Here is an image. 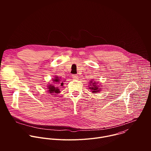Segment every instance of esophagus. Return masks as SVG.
Instances as JSON below:
<instances>
[{
  "label": "esophagus",
  "mask_w": 151,
  "mask_h": 151,
  "mask_svg": "<svg viewBox=\"0 0 151 151\" xmlns=\"http://www.w3.org/2000/svg\"><path fill=\"white\" fill-rule=\"evenodd\" d=\"M72 78L75 79H78L79 77H78V75H72Z\"/></svg>",
  "instance_id": "34e87169"
}]
</instances>
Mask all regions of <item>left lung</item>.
<instances>
[{
  "mask_svg": "<svg viewBox=\"0 0 151 151\" xmlns=\"http://www.w3.org/2000/svg\"><path fill=\"white\" fill-rule=\"evenodd\" d=\"M90 81V82H91ZM92 83V85H91V83ZM90 85H91V87H90V89H91V90H92V93H97V92H99V90H98L99 89V87L97 85H96V82H91V84Z\"/></svg>",
  "mask_w": 151,
  "mask_h": 151,
  "instance_id": "obj_1",
  "label": "left lung"
}]
</instances>
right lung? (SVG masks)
Returning <instances> with one entry per match:
<instances>
[{"mask_svg":"<svg viewBox=\"0 0 151 151\" xmlns=\"http://www.w3.org/2000/svg\"><path fill=\"white\" fill-rule=\"evenodd\" d=\"M61 81H60V79H59L58 77L55 76V78L53 79V82H54V84L52 85H49L48 86V91L49 93H50L51 94H54L52 95H55L54 94H58L60 92L59 88H60L61 86H63V83L61 82L60 83V82H61Z\"/></svg>","mask_w":151,"mask_h":151,"instance_id":"add662e5","label":"right lung"}]
</instances>
